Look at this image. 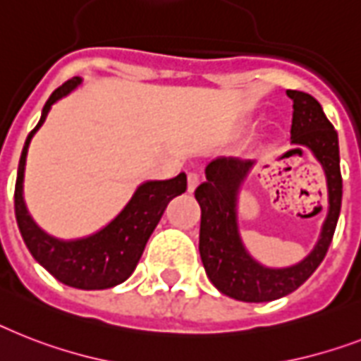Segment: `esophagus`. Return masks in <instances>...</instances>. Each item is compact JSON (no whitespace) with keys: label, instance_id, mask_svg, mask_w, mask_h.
<instances>
[{"label":"esophagus","instance_id":"1","mask_svg":"<svg viewBox=\"0 0 361 361\" xmlns=\"http://www.w3.org/2000/svg\"><path fill=\"white\" fill-rule=\"evenodd\" d=\"M198 183H200V176L196 174V172H189V174H187V190H189V192H195Z\"/></svg>","mask_w":361,"mask_h":361}]
</instances>
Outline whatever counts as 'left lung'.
<instances>
[{
  "instance_id": "8db88e82",
  "label": "left lung",
  "mask_w": 361,
  "mask_h": 361,
  "mask_svg": "<svg viewBox=\"0 0 361 361\" xmlns=\"http://www.w3.org/2000/svg\"><path fill=\"white\" fill-rule=\"evenodd\" d=\"M293 99L291 142L306 146L323 165L328 187V213L319 241L302 262L286 269L257 263L245 248L237 224V195L252 161L221 157L206 166V181L196 187L200 204V257L211 283L243 302H271L302 286L321 265L332 243L339 211L343 180L339 171L338 131L334 130L317 99L307 92L287 90Z\"/></svg>"
}]
</instances>
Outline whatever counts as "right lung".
<instances>
[{
    "instance_id": "1",
    "label": "right lung",
    "mask_w": 361,
    "mask_h": 361,
    "mask_svg": "<svg viewBox=\"0 0 361 361\" xmlns=\"http://www.w3.org/2000/svg\"><path fill=\"white\" fill-rule=\"evenodd\" d=\"M78 85H81V78H72L54 90V94L49 96L44 105L37 128L27 135L16 176L14 213L23 243L27 245L31 256L51 276L57 278L64 286L94 291L118 286L131 276L169 202L174 196L185 192L187 176L181 172L172 180L145 181L142 185L137 187L128 206L107 226L83 239L63 241L40 230L23 202V172L29 142L44 124L51 105L63 96L70 94Z\"/></svg>"
}]
</instances>
